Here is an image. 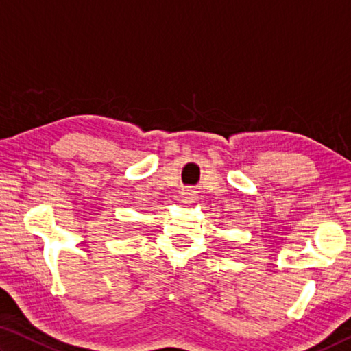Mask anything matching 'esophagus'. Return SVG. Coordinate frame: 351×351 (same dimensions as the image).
Instances as JSON below:
<instances>
[{"mask_svg": "<svg viewBox=\"0 0 351 351\" xmlns=\"http://www.w3.org/2000/svg\"><path fill=\"white\" fill-rule=\"evenodd\" d=\"M181 198L186 201V203H193V201L197 199V192H195L193 189H186V190H182Z\"/></svg>", "mask_w": 351, "mask_h": 351, "instance_id": "1", "label": "esophagus"}]
</instances>
